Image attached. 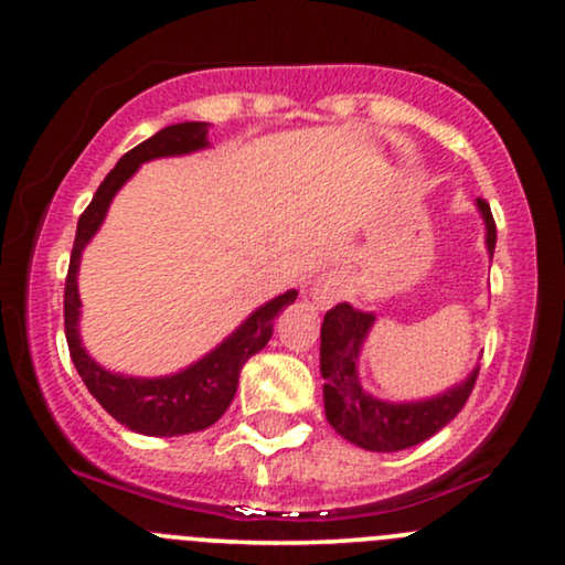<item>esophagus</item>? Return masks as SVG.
I'll return each instance as SVG.
<instances>
[{
    "label": "esophagus",
    "instance_id": "obj_1",
    "mask_svg": "<svg viewBox=\"0 0 565 565\" xmlns=\"http://www.w3.org/2000/svg\"><path fill=\"white\" fill-rule=\"evenodd\" d=\"M310 297H313L316 305L327 308V305H332L337 297H340V289H337V284L329 281V278H319V281H313V287H310Z\"/></svg>",
    "mask_w": 565,
    "mask_h": 565
}]
</instances>
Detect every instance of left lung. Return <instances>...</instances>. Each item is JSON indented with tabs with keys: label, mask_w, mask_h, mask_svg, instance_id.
<instances>
[{
	"label": "left lung",
	"mask_w": 565,
	"mask_h": 565,
	"mask_svg": "<svg viewBox=\"0 0 565 565\" xmlns=\"http://www.w3.org/2000/svg\"><path fill=\"white\" fill-rule=\"evenodd\" d=\"M486 223V249L494 255L497 225L489 204L476 201ZM374 323V313L355 310L353 305L340 302L327 310L321 323V377H323V408L329 425L350 444L366 451H401L436 436L449 425L462 406L468 404L478 369L459 385L449 387L436 398L393 404L380 401L361 387L359 353Z\"/></svg>",
	"instance_id": "8db88e82"
}]
</instances>
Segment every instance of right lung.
Wrapping results in <instances>:
<instances>
[{"instance_id": "1", "label": "right lung", "mask_w": 565, "mask_h": 565, "mask_svg": "<svg viewBox=\"0 0 565 565\" xmlns=\"http://www.w3.org/2000/svg\"><path fill=\"white\" fill-rule=\"evenodd\" d=\"M210 125L206 121H183V125H172L159 129L153 138L142 140L132 151H127L119 159V164L106 174L100 188L95 191L93 201L87 210L82 212L79 225H76L74 249H71L68 276H66V295H63V319H66V340L71 350V361H74L76 372L87 391L95 395V401L106 408L108 414L129 430L142 433V436H185V433L204 430V427L215 425L231 406L233 395L238 387V374L242 366L257 350L268 345L270 334H274L276 316L287 308L289 302L297 300V291L289 289L284 295L274 297L257 308L255 313L246 319L242 327L233 332L228 340L199 359L183 372L170 374V377H125V374H114L100 364H95L82 348L79 340V287H76V276H79V260L84 246L100 228L103 217H106L108 204L116 196L121 185L138 172L140 164L161 157H183V153L201 151L210 146L206 140Z\"/></svg>"}]
</instances>
